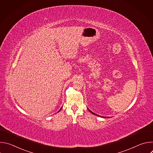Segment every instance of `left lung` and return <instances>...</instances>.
I'll use <instances>...</instances> for the list:
<instances>
[{
  "label": "left lung",
  "mask_w": 153,
  "mask_h": 153,
  "mask_svg": "<svg viewBox=\"0 0 153 153\" xmlns=\"http://www.w3.org/2000/svg\"><path fill=\"white\" fill-rule=\"evenodd\" d=\"M90 112H91V113H92V114H94V115H96V114H95V113H93V112H92V111H90Z\"/></svg>",
  "instance_id": "left-lung-1"
}]
</instances>
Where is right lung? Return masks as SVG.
<instances>
[{
	"instance_id": "right-lung-1",
	"label": "right lung",
	"mask_w": 153,
	"mask_h": 153,
	"mask_svg": "<svg viewBox=\"0 0 153 153\" xmlns=\"http://www.w3.org/2000/svg\"><path fill=\"white\" fill-rule=\"evenodd\" d=\"M60 110H59V111H60Z\"/></svg>"
}]
</instances>
